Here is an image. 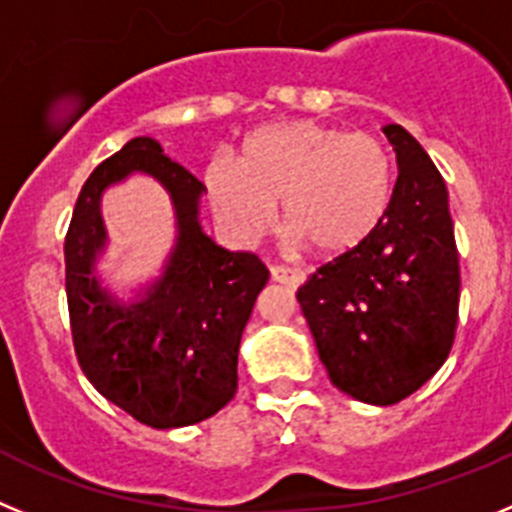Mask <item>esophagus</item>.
I'll return each instance as SVG.
<instances>
[{
    "instance_id": "esophagus-1",
    "label": "esophagus",
    "mask_w": 512,
    "mask_h": 512,
    "mask_svg": "<svg viewBox=\"0 0 512 512\" xmlns=\"http://www.w3.org/2000/svg\"><path fill=\"white\" fill-rule=\"evenodd\" d=\"M270 278H273L275 283H285V285H290V288H298V285L306 280V275H303L301 270H296V267L270 265Z\"/></svg>"
}]
</instances>
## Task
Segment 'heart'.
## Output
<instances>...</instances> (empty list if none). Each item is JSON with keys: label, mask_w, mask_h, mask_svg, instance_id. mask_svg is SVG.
<instances>
[{"label": "heart", "mask_w": 512, "mask_h": 512, "mask_svg": "<svg viewBox=\"0 0 512 512\" xmlns=\"http://www.w3.org/2000/svg\"><path fill=\"white\" fill-rule=\"evenodd\" d=\"M216 214L239 237H260L275 219L316 255L334 257L372 237L393 199L395 165L370 132L321 122H278L250 132L234 163L204 173Z\"/></svg>", "instance_id": "b5f03b06"}]
</instances>
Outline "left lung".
I'll return each mask as SVG.
<instances>
[{"instance_id": "8db88e82", "label": "left lung", "mask_w": 512, "mask_h": 512, "mask_svg": "<svg viewBox=\"0 0 512 512\" xmlns=\"http://www.w3.org/2000/svg\"><path fill=\"white\" fill-rule=\"evenodd\" d=\"M382 132L398 155L388 214L367 242L298 288L334 388L393 405L446 362L459 321V252L436 165L400 124Z\"/></svg>"}]
</instances>
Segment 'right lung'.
I'll return each mask as SVG.
<instances>
[{"instance_id": "add662e5", "label": "right lung", "mask_w": 512, "mask_h": 512, "mask_svg": "<svg viewBox=\"0 0 512 512\" xmlns=\"http://www.w3.org/2000/svg\"><path fill=\"white\" fill-rule=\"evenodd\" d=\"M132 169L150 172L171 193L179 245L146 301L119 307L98 288L90 265L106 238L100 191ZM204 191L158 142L135 137L84 183L63 245L78 365L104 398L153 428L191 426L234 398L239 339L270 275L257 255L224 250L201 232Z\"/></svg>"}]
</instances>
